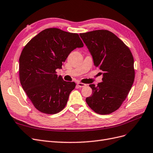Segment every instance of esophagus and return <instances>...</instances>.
Segmentation results:
<instances>
[{"label": "esophagus", "instance_id": "esophagus-1", "mask_svg": "<svg viewBox=\"0 0 153 153\" xmlns=\"http://www.w3.org/2000/svg\"><path fill=\"white\" fill-rule=\"evenodd\" d=\"M77 86L79 87V88H83V87H85L86 86V84H84V83H82V82H78L77 83Z\"/></svg>", "mask_w": 153, "mask_h": 153}]
</instances>
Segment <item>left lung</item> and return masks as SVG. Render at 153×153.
Wrapping results in <instances>:
<instances>
[{"mask_svg":"<svg viewBox=\"0 0 153 153\" xmlns=\"http://www.w3.org/2000/svg\"><path fill=\"white\" fill-rule=\"evenodd\" d=\"M79 35L91 53L102 82L89 84L93 93L86 101L94 112L107 115L120 108L134 81V58L130 49L115 34L95 30Z\"/></svg>","mask_w":153,"mask_h":153,"instance_id":"obj_1","label":"left lung"}]
</instances>
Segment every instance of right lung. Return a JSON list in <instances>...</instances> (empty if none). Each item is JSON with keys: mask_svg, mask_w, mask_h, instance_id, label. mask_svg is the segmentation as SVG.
I'll use <instances>...</instances> for the list:
<instances>
[{"mask_svg": "<svg viewBox=\"0 0 153 153\" xmlns=\"http://www.w3.org/2000/svg\"><path fill=\"white\" fill-rule=\"evenodd\" d=\"M84 45L77 33L48 28L27 43L19 57V79L34 106L44 114H55L64 108L76 87L56 74L70 53Z\"/></svg>", "mask_w": 153, "mask_h": 153, "instance_id": "1", "label": "right lung"}]
</instances>
